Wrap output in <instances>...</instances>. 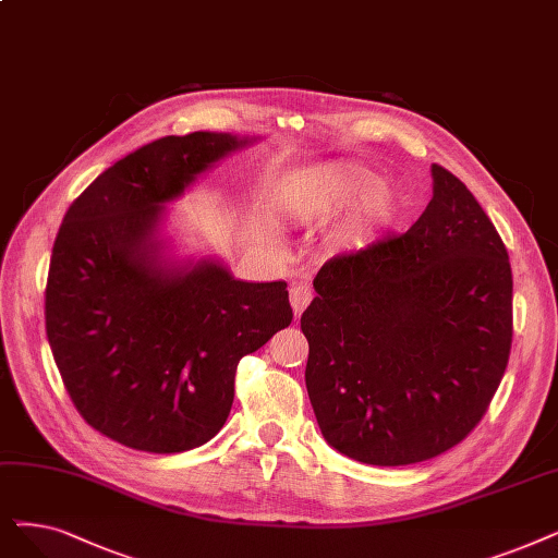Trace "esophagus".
<instances>
[{
	"label": "esophagus",
	"instance_id": "esophagus-1",
	"mask_svg": "<svg viewBox=\"0 0 558 558\" xmlns=\"http://www.w3.org/2000/svg\"><path fill=\"white\" fill-rule=\"evenodd\" d=\"M314 300V288L308 283H293L291 286V306L295 311V316H302V311Z\"/></svg>",
	"mask_w": 558,
	"mask_h": 558
}]
</instances>
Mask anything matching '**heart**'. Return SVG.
<instances>
[{
	"label": "heart",
	"mask_w": 558,
	"mask_h": 558,
	"mask_svg": "<svg viewBox=\"0 0 558 558\" xmlns=\"http://www.w3.org/2000/svg\"><path fill=\"white\" fill-rule=\"evenodd\" d=\"M377 183L380 178L364 165L333 162L308 171L300 181V192L311 213L343 210L362 198L356 225L362 229H389L398 221L403 202L391 187Z\"/></svg>",
	"instance_id": "obj_1"
}]
</instances>
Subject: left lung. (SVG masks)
<instances>
[{"instance_id":"left-lung-1","label":"left lung","mask_w":558,"mask_h":558,"mask_svg":"<svg viewBox=\"0 0 558 558\" xmlns=\"http://www.w3.org/2000/svg\"><path fill=\"white\" fill-rule=\"evenodd\" d=\"M302 314L306 391L323 437L366 464L430 460L489 408L512 343L506 244L474 194L433 165L403 235L329 258Z\"/></svg>"}]
</instances>
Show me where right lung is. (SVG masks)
Returning <instances> with one entry per match:
<instances>
[{"instance_id": "obj_1", "label": "right lung", "mask_w": 558, "mask_h": 558, "mask_svg": "<svg viewBox=\"0 0 558 558\" xmlns=\"http://www.w3.org/2000/svg\"><path fill=\"white\" fill-rule=\"evenodd\" d=\"M227 132L162 137L102 171L63 217L46 331L73 405L123 447L181 453L231 412L235 368L293 320L286 281L250 283L202 260L165 267L162 204L231 150Z\"/></svg>"}]
</instances>
